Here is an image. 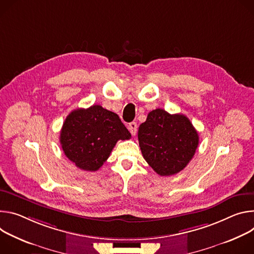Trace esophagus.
Here are the masks:
<instances>
[{
  "label": "esophagus",
  "instance_id": "34e87169",
  "mask_svg": "<svg viewBox=\"0 0 254 254\" xmlns=\"http://www.w3.org/2000/svg\"><path fill=\"white\" fill-rule=\"evenodd\" d=\"M128 129H129V131L131 132V134H132V135H135V134H136V132H137V124H136L135 122H131V123H129V125H128Z\"/></svg>",
  "mask_w": 254,
  "mask_h": 254
}]
</instances>
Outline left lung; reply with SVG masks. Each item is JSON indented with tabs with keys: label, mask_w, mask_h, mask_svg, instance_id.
<instances>
[{
	"label": "left lung",
	"mask_w": 254,
	"mask_h": 254,
	"mask_svg": "<svg viewBox=\"0 0 254 254\" xmlns=\"http://www.w3.org/2000/svg\"><path fill=\"white\" fill-rule=\"evenodd\" d=\"M138 141L153 171L168 177L183 171L190 161L199 145V134L187 116L155 109L139 126Z\"/></svg>",
	"instance_id": "1"
}]
</instances>
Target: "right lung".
<instances>
[{"label":"right lung","instance_id":"obj_1","mask_svg":"<svg viewBox=\"0 0 254 254\" xmlns=\"http://www.w3.org/2000/svg\"><path fill=\"white\" fill-rule=\"evenodd\" d=\"M131 134L114 112L100 105L73 110L66 117L60 141L65 156L82 171L96 172L110 156L118 140Z\"/></svg>","mask_w":254,"mask_h":254}]
</instances>
